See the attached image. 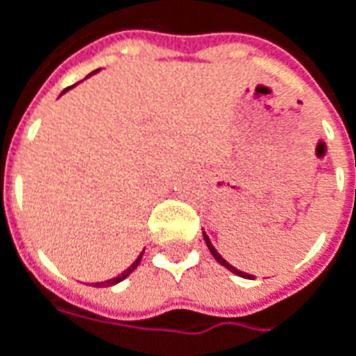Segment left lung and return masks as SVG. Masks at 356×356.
<instances>
[{"mask_svg":"<svg viewBox=\"0 0 356 356\" xmlns=\"http://www.w3.org/2000/svg\"><path fill=\"white\" fill-rule=\"evenodd\" d=\"M203 237H205V243H207V247H209V251H211V255H213V257H215V259H217V263H221V265H223L225 269H229V270H231V273H235V275H239V277H251V275H247V273H243V270L235 269L233 265H229V263L225 261L223 257H221V255H219V253H217V249H215V247L211 245V241H209V237H207V235H205V233H203Z\"/></svg>","mask_w":356,"mask_h":356,"instance_id":"1","label":"left lung"}]
</instances>
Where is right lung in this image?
I'll list each match as a JSON object with an SVG mask.
<instances>
[{
    "instance_id": "1",
    "label": "right lung",
    "mask_w": 356,
    "mask_h": 356,
    "mask_svg": "<svg viewBox=\"0 0 356 356\" xmlns=\"http://www.w3.org/2000/svg\"><path fill=\"white\" fill-rule=\"evenodd\" d=\"M67 89H70V87H67ZM67 89H65V91H67ZM143 251H145V249H143ZM141 257H143V253H141V255L137 257V259L133 261L131 267H129V269L123 270V273H121L119 277H115V279H109V281H103V283H95V285H93V286H111V285H115V283H119V281H123V279H127V277L131 275L133 270L137 269V265H139V261H141Z\"/></svg>"
}]
</instances>
